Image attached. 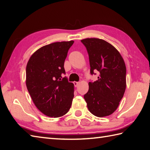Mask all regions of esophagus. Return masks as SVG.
I'll list each match as a JSON object with an SVG mask.
<instances>
[{"label":"esophagus","mask_w":150,"mask_h":150,"mask_svg":"<svg viewBox=\"0 0 150 150\" xmlns=\"http://www.w3.org/2000/svg\"><path fill=\"white\" fill-rule=\"evenodd\" d=\"M79 82H76V81H74V82H73V84H74V86H75V87H77V86L78 84H79Z\"/></svg>","instance_id":"1"}]
</instances>
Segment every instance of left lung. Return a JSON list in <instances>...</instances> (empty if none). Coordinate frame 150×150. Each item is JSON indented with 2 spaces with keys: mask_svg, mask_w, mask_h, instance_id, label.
Here are the masks:
<instances>
[{
  "mask_svg": "<svg viewBox=\"0 0 150 150\" xmlns=\"http://www.w3.org/2000/svg\"><path fill=\"white\" fill-rule=\"evenodd\" d=\"M89 55L91 75H99L89 82L84 98L89 111L98 117L112 114L123 97L126 86L125 63L117 50L103 39L90 38L81 40Z\"/></svg>",
  "mask_w": 150,
  "mask_h": 150,
  "instance_id": "left-lung-1",
  "label": "left lung"
}]
</instances>
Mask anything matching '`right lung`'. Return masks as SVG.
<instances>
[{
    "label": "right lung",
    "instance_id": "1",
    "mask_svg": "<svg viewBox=\"0 0 150 150\" xmlns=\"http://www.w3.org/2000/svg\"><path fill=\"white\" fill-rule=\"evenodd\" d=\"M74 41L50 44L37 50L26 66V86L38 110L51 117L68 113L74 97V84L69 82L64 68Z\"/></svg>",
    "mask_w": 150,
    "mask_h": 150
}]
</instances>
